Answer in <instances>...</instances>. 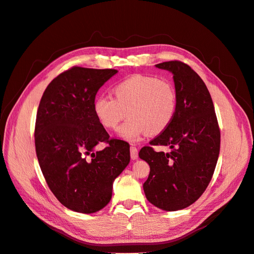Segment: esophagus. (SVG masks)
Instances as JSON below:
<instances>
[{
    "label": "esophagus",
    "instance_id": "esophagus-1",
    "mask_svg": "<svg viewBox=\"0 0 254 254\" xmlns=\"http://www.w3.org/2000/svg\"><path fill=\"white\" fill-rule=\"evenodd\" d=\"M130 155H131L132 160H136L139 158V155H137V148L135 146H131V147H130Z\"/></svg>",
    "mask_w": 254,
    "mask_h": 254
}]
</instances>
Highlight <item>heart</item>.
<instances>
[{
	"mask_svg": "<svg viewBox=\"0 0 254 254\" xmlns=\"http://www.w3.org/2000/svg\"><path fill=\"white\" fill-rule=\"evenodd\" d=\"M114 98L98 96L93 111L107 129H115L126 118L118 134L135 142L146 134L158 135L172 124L177 110V94L173 84L157 76L136 74L118 82L112 89Z\"/></svg>",
	"mask_w": 254,
	"mask_h": 254,
	"instance_id": "obj_1",
	"label": "heart"
}]
</instances>
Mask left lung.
<instances>
[{"label":"left lung","instance_id":"obj_1","mask_svg":"<svg viewBox=\"0 0 254 254\" xmlns=\"http://www.w3.org/2000/svg\"><path fill=\"white\" fill-rule=\"evenodd\" d=\"M157 67L173 74L177 110L164 132L144 146L139 157L149 164L143 184L147 200L164 211H178L194 203L209 186L220 149V131L213 101L205 83L181 61H167ZM168 145L171 153L153 150Z\"/></svg>","mask_w":254,"mask_h":254}]
</instances>
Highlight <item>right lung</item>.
<instances>
[{
  "mask_svg": "<svg viewBox=\"0 0 254 254\" xmlns=\"http://www.w3.org/2000/svg\"><path fill=\"white\" fill-rule=\"evenodd\" d=\"M113 68L73 66L45 89L35 126L36 153L52 193L67 209L91 214L112 196L113 181L130 161L127 142L109 139L93 111L97 91ZM101 141L103 151H95Z\"/></svg>",
  "mask_w": 254,
  "mask_h": 254,
  "instance_id": "obj_1",
  "label": "right lung"
}]
</instances>
